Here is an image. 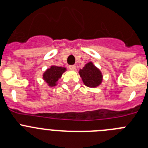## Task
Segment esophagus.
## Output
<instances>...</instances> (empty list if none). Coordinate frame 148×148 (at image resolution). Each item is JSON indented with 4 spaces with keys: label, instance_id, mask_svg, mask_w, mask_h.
Instances as JSON below:
<instances>
[{
    "label": "esophagus",
    "instance_id": "34e87169",
    "mask_svg": "<svg viewBox=\"0 0 148 148\" xmlns=\"http://www.w3.org/2000/svg\"><path fill=\"white\" fill-rule=\"evenodd\" d=\"M69 69L71 70H75L76 69V66L75 65H70V66H69Z\"/></svg>",
    "mask_w": 148,
    "mask_h": 148
}]
</instances>
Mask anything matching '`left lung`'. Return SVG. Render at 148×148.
I'll use <instances>...</instances> for the list:
<instances>
[{
  "label": "left lung",
  "mask_w": 148,
  "mask_h": 148,
  "mask_svg": "<svg viewBox=\"0 0 148 148\" xmlns=\"http://www.w3.org/2000/svg\"><path fill=\"white\" fill-rule=\"evenodd\" d=\"M84 84L90 87L99 86L102 81V75L100 70L95 67L92 62H90L79 71Z\"/></svg>",
  "instance_id": "8db88e82"
}]
</instances>
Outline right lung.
I'll list each match as a JSON object with an SVG mask.
<instances>
[{"label":"right lung","mask_w":148,"mask_h":148,"mask_svg":"<svg viewBox=\"0 0 148 148\" xmlns=\"http://www.w3.org/2000/svg\"><path fill=\"white\" fill-rule=\"evenodd\" d=\"M66 68L61 66H52L44 73L43 78L45 82L49 84V86L53 87L56 85V82L62 75L63 73L65 72Z\"/></svg>","instance_id":"obj_1"}]
</instances>
